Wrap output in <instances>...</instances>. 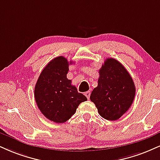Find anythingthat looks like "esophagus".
<instances>
[{"label":"esophagus","mask_w":160,"mask_h":160,"mask_svg":"<svg viewBox=\"0 0 160 160\" xmlns=\"http://www.w3.org/2000/svg\"><path fill=\"white\" fill-rule=\"evenodd\" d=\"M84 95H86V97L88 99H89V98H90V92H86L85 93H84Z\"/></svg>","instance_id":"obj_1"}]
</instances>
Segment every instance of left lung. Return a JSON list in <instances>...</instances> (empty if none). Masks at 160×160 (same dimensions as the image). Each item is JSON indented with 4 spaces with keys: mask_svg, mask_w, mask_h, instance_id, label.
<instances>
[{
    "mask_svg": "<svg viewBox=\"0 0 160 160\" xmlns=\"http://www.w3.org/2000/svg\"><path fill=\"white\" fill-rule=\"evenodd\" d=\"M98 86L90 100L98 113L109 121L118 120L132 105L136 95L133 80L122 63L107 58L99 70Z\"/></svg>",
    "mask_w": 160,
    "mask_h": 160,
    "instance_id": "1",
    "label": "left lung"
}]
</instances>
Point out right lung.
Wrapping results in <instances>:
<instances>
[{
  "instance_id": "right-lung-1",
  "label": "right lung",
  "mask_w": 160,
  "mask_h": 160,
  "mask_svg": "<svg viewBox=\"0 0 160 160\" xmlns=\"http://www.w3.org/2000/svg\"><path fill=\"white\" fill-rule=\"evenodd\" d=\"M72 63L64 57H56L48 63L36 82V104L42 114L53 122L68 121L80 103L87 100L67 78L68 65Z\"/></svg>"
}]
</instances>
